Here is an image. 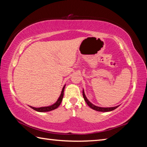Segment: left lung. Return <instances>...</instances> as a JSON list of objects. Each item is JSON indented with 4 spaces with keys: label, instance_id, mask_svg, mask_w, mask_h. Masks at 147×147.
Here are the masks:
<instances>
[{
    "label": "left lung",
    "instance_id": "8db88e82",
    "mask_svg": "<svg viewBox=\"0 0 147 147\" xmlns=\"http://www.w3.org/2000/svg\"><path fill=\"white\" fill-rule=\"evenodd\" d=\"M83 96H84V100H85L86 102L87 103V104L91 108L94 109V110H96L98 111H103V112H106V111H112L114 110V109H116L117 108H118L119 106H115V107H111V108H101V107H98V106H94V104H93L92 103H91L90 102H89L88 98L85 95V93H84V91L83 90Z\"/></svg>",
    "mask_w": 147,
    "mask_h": 147
}]
</instances>
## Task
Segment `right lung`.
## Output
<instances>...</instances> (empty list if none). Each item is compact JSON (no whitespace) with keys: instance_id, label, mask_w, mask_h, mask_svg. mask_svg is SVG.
I'll list each match as a JSON object with an SVG mask.
<instances>
[{"instance_id":"obj_1","label":"right lung","mask_w":147,"mask_h":147,"mask_svg":"<svg viewBox=\"0 0 147 147\" xmlns=\"http://www.w3.org/2000/svg\"><path fill=\"white\" fill-rule=\"evenodd\" d=\"M65 86V85L63 86V89H62L61 94H60V96H59V97L58 98V100L56 101V102L53 104V105H51L50 106H46V107H41V108H34V107H32V106H30V108H32L33 109H34V110L39 111V112H46V111H50L53 110V109H56L59 105H60V104L62 101V99H63Z\"/></svg>"}]
</instances>
